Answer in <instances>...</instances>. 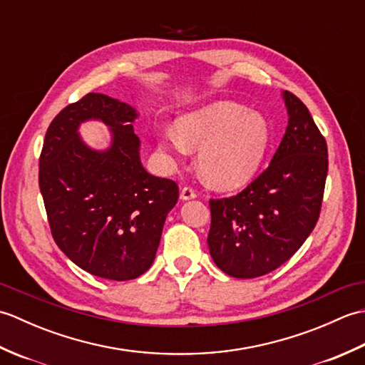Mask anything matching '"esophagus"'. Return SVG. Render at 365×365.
<instances>
[{"label": "esophagus", "instance_id": "obj_1", "mask_svg": "<svg viewBox=\"0 0 365 365\" xmlns=\"http://www.w3.org/2000/svg\"><path fill=\"white\" fill-rule=\"evenodd\" d=\"M197 196V192L192 190L191 187H185V188H182V191H180V199L182 200H190V199H195Z\"/></svg>", "mask_w": 365, "mask_h": 365}]
</instances>
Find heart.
Instances as JSON below:
<instances>
[{
    "mask_svg": "<svg viewBox=\"0 0 365 365\" xmlns=\"http://www.w3.org/2000/svg\"><path fill=\"white\" fill-rule=\"evenodd\" d=\"M271 131L262 114L230 100H220L175 120V131H161L158 145L170 157L199 150L197 166L216 190L243 187L257 173Z\"/></svg>",
    "mask_w": 365,
    "mask_h": 365,
    "instance_id": "1",
    "label": "heart"
}]
</instances>
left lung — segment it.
Here are the masks:
<instances>
[{"instance_id": "1", "label": "left lung", "mask_w": 365, "mask_h": 365, "mask_svg": "<svg viewBox=\"0 0 365 365\" xmlns=\"http://www.w3.org/2000/svg\"><path fill=\"white\" fill-rule=\"evenodd\" d=\"M289 125L269 166L234 197L212 199L208 250L216 267L251 279L281 267L320 216L328 147L311 113L284 91Z\"/></svg>"}]
</instances>
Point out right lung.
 <instances>
[{"instance_id": "1", "label": "right lung", "mask_w": 365, "mask_h": 365, "mask_svg": "<svg viewBox=\"0 0 365 365\" xmlns=\"http://www.w3.org/2000/svg\"><path fill=\"white\" fill-rule=\"evenodd\" d=\"M135 118L130 105L91 92L53 119L38 160L54 242L75 265L111 281H130L150 268L178 199L175 182L144 169ZM88 120L110 128L106 150L82 141L78 130Z\"/></svg>"}]
</instances>
